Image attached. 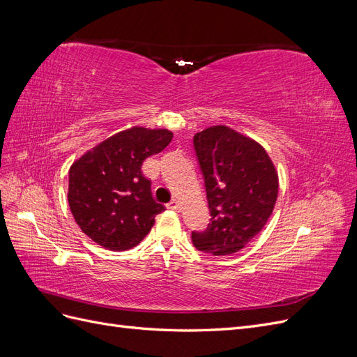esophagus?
<instances>
[{
    "instance_id": "34e87169",
    "label": "esophagus",
    "mask_w": 357,
    "mask_h": 357,
    "mask_svg": "<svg viewBox=\"0 0 357 357\" xmlns=\"http://www.w3.org/2000/svg\"><path fill=\"white\" fill-rule=\"evenodd\" d=\"M167 207H168L169 210L177 211V210H180V202H178L177 199H171V201L167 204Z\"/></svg>"
}]
</instances>
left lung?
<instances>
[{"mask_svg": "<svg viewBox=\"0 0 357 357\" xmlns=\"http://www.w3.org/2000/svg\"><path fill=\"white\" fill-rule=\"evenodd\" d=\"M204 177L210 223L192 231L199 252L215 256L241 250L273 214L278 177L265 149L228 126H213L193 137Z\"/></svg>", "mask_w": 357, "mask_h": 357, "instance_id": "1", "label": "left lung"}]
</instances>
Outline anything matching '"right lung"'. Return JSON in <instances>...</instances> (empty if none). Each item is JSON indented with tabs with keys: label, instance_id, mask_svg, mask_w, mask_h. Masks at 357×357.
Returning a JSON list of instances; mask_svg holds the SVG:
<instances>
[{
	"label": "right lung",
	"instance_id": "add662e5",
	"mask_svg": "<svg viewBox=\"0 0 357 357\" xmlns=\"http://www.w3.org/2000/svg\"><path fill=\"white\" fill-rule=\"evenodd\" d=\"M172 139L167 129L131 128L114 134L70 168L68 204L80 229L109 250L135 247L165 211L150 192L143 162Z\"/></svg>",
	"mask_w": 357,
	"mask_h": 357
}]
</instances>
